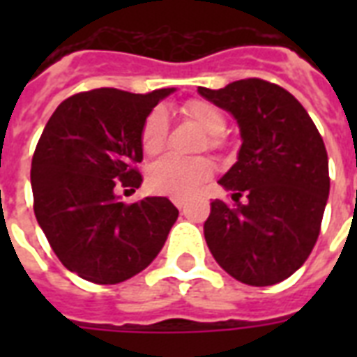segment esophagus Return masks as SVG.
<instances>
[{"mask_svg": "<svg viewBox=\"0 0 357 357\" xmlns=\"http://www.w3.org/2000/svg\"><path fill=\"white\" fill-rule=\"evenodd\" d=\"M174 204L178 209H185V200H174Z\"/></svg>", "mask_w": 357, "mask_h": 357, "instance_id": "1", "label": "esophagus"}]
</instances>
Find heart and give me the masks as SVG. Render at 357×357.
Masks as SVG:
<instances>
[{
	"instance_id": "obj_1",
	"label": "heart",
	"mask_w": 357,
	"mask_h": 357,
	"mask_svg": "<svg viewBox=\"0 0 357 357\" xmlns=\"http://www.w3.org/2000/svg\"><path fill=\"white\" fill-rule=\"evenodd\" d=\"M181 114L207 133V146L218 148L220 135L226 129V116L220 109L206 100H189L181 107ZM168 133V119L162 109H153L140 129V146L146 155H155L165 148ZM213 176V165L206 157H161L148 168V187L157 195L185 200L200 189Z\"/></svg>"
}]
</instances>
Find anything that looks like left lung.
Returning a JSON list of instances; mask_svg holds the SVG:
<instances>
[{
    "instance_id": "1",
    "label": "left lung",
    "mask_w": 357,
    "mask_h": 357,
    "mask_svg": "<svg viewBox=\"0 0 357 357\" xmlns=\"http://www.w3.org/2000/svg\"><path fill=\"white\" fill-rule=\"evenodd\" d=\"M198 92L237 120L243 139L237 162L218 179L234 190L235 206L211 202L207 246L238 282H283L304 265L321 231L330 195L321 133L302 103L268 81L250 77Z\"/></svg>"
}]
</instances>
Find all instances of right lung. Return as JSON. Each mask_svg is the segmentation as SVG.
<instances>
[{"instance_id": "obj_1", "label": "right lung", "mask_w": 357, "mask_h": 357, "mask_svg": "<svg viewBox=\"0 0 357 357\" xmlns=\"http://www.w3.org/2000/svg\"><path fill=\"white\" fill-rule=\"evenodd\" d=\"M174 91L79 92L42 131L31 162L35 217L61 263L86 282L113 285L144 271L178 220L168 198L123 204L116 195L142 183L140 129Z\"/></svg>"}]
</instances>
